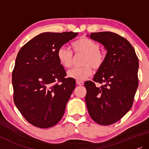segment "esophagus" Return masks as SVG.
Instances as JSON below:
<instances>
[{"label":"esophagus","instance_id":"34e87169","mask_svg":"<svg viewBox=\"0 0 149 149\" xmlns=\"http://www.w3.org/2000/svg\"><path fill=\"white\" fill-rule=\"evenodd\" d=\"M76 84H77V85H79V86H82V85H84V81L77 80L76 81Z\"/></svg>","mask_w":149,"mask_h":149}]
</instances>
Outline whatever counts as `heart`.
I'll use <instances>...</instances> for the list:
<instances>
[{
    "instance_id": "1",
    "label": "heart",
    "mask_w": 149,
    "mask_h": 149,
    "mask_svg": "<svg viewBox=\"0 0 149 149\" xmlns=\"http://www.w3.org/2000/svg\"><path fill=\"white\" fill-rule=\"evenodd\" d=\"M75 54H84L81 68H75L68 72V76L77 80H84L91 76L94 70L101 68L105 59V54L99 50V45L93 40L81 37L72 44ZM57 58L60 64L65 68H70L73 63V53L65 47L58 49Z\"/></svg>"
}]
</instances>
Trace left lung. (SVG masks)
<instances>
[{
    "label": "left lung",
    "instance_id": "left-lung-1",
    "mask_svg": "<svg viewBox=\"0 0 149 149\" xmlns=\"http://www.w3.org/2000/svg\"><path fill=\"white\" fill-rule=\"evenodd\" d=\"M90 38L103 45L107 53L93 81L84 83L85 101L91 118L109 125L122 118L132 106L138 86V58L131 44L116 33H91ZM96 82L102 86L96 87Z\"/></svg>",
    "mask_w": 149,
    "mask_h": 149
}]
</instances>
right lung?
Here are the masks:
<instances>
[{"label": "right lung", "instance_id": "add662e5", "mask_svg": "<svg viewBox=\"0 0 149 149\" xmlns=\"http://www.w3.org/2000/svg\"><path fill=\"white\" fill-rule=\"evenodd\" d=\"M77 34L42 33L19 51L12 73L14 102L24 118L36 127H53L63 116L75 81L65 77V70L56 53Z\"/></svg>", "mask_w": 149, "mask_h": 149}]
</instances>
